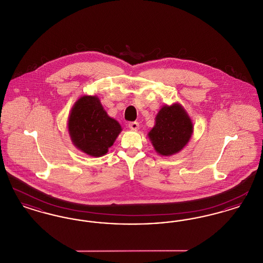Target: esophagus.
<instances>
[{
    "instance_id": "1",
    "label": "esophagus",
    "mask_w": 263,
    "mask_h": 263,
    "mask_svg": "<svg viewBox=\"0 0 263 263\" xmlns=\"http://www.w3.org/2000/svg\"><path fill=\"white\" fill-rule=\"evenodd\" d=\"M128 126L132 130H137L138 128H139V123H138L137 121H132V122H129Z\"/></svg>"
}]
</instances>
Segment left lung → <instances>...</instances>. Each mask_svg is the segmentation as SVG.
Instances as JSON below:
<instances>
[{
    "instance_id": "left-lung-1",
    "label": "left lung",
    "mask_w": 263,
    "mask_h": 263,
    "mask_svg": "<svg viewBox=\"0 0 263 263\" xmlns=\"http://www.w3.org/2000/svg\"><path fill=\"white\" fill-rule=\"evenodd\" d=\"M193 132L190 118L179 104L163 106L156 117V125L149 133L159 154L171 156L182 150Z\"/></svg>"
}]
</instances>
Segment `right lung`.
Wrapping results in <instances>:
<instances>
[{
  "instance_id": "add662e5",
  "label": "right lung",
  "mask_w": 263,
  "mask_h": 263,
  "mask_svg": "<svg viewBox=\"0 0 263 263\" xmlns=\"http://www.w3.org/2000/svg\"><path fill=\"white\" fill-rule=\"evenodd\" d=\"M68 128L78 149L92 157L107 153L121 131V126L104 111L97 97H83L72 108Z\"/></svg>"
}]
</instances>
